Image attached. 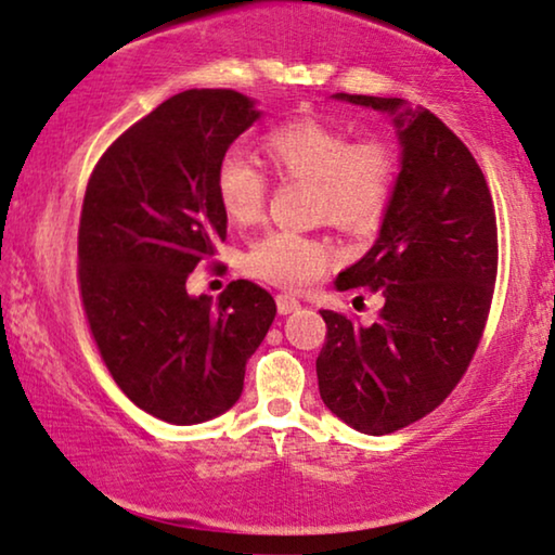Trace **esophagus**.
I'll list each match as a JSON object with an SVG mask.
<instances>
[{"label": "esophagus", "instance_id": "34e87169", "mask_svg": "<svg viewBox=\"0 0 555 555\" xmlns=\"http://www.w3.org/2000/svg\"><path fill=\"white\" fill-rule=\"evenodd\" d=\"M299 307H301L299 299H294L292 294H279V296H276V309H279V314H292V311H296Z\"/></svg>", "mask_w": 555, "mask_h": 555}]
</instances>
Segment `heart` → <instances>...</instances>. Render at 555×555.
Here are the masks:
<instances>
[{
	"mask_svg": "<svg viewBox=\"0 0 555 555\" xmlns=\"http://www.w3.org/2000/svg\"><path fill=\"white\" fill-rule=\"evenodd\" d=\"M261 151L281 181H311L317 216L339 229H372L392 196L397 155L379 135L352 140L339 125L299 118L271 128ZM216 196L231 223L251 225L267 210L269 178L246 155L231 151L216 168ZM332 259V241L274 229L248 246L244 269L271 284L301 288L322 276Z\"/></svg>",
	"mask_w": 555,
	"mask_h": 555,
	"instance_id": "1",
	"label": "heart"
}]
</instances>
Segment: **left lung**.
<instances>
[{
    "label": "left lung",
    "mask_w": 555,
    "mask_h": 555,
    "mask_svg": "<svg viewBox=\"0 0 555 555\" xmlns=\"http://www.w3.org/2000/svg\"><path fill=\"white\" fill-rule=\"evenodd\" d=\"M389 113L402 168L374 246L337 276V288L385 296L370 326L322 311L319 395L366 435L402 430L444 402L470 366L498 276V225L486 176L463 140L425 107L400 98L337 92Z\"/></svg>",
    "instance_id": "left-lung-1"
}]
</instances>
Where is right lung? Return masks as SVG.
Returning a JSON list of instances; mask_svg holds the SVG:
<instances>
[{
  "label": "right lung",
  "mask_w": 555,
  "mask_h": 555,
  "mask_svg": "<svg viewBox=\"0 0 555 555\" xmlns=\"http://www.w3.org/2000/svg\"><path fill=\"white\" fill-rule=\"evenodd\" d=\"M254 120L236 90L178 92L107 147L85 191L77 281L90 334L122 392L173 425L236 404L276 317L274 296L246 279L216 304L185 292L225 238L216 168Z\"/></svg>",
  "instance_id": "right-lung-1"
}]
</instances>
